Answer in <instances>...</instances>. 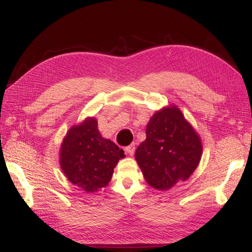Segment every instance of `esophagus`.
Masks as SVG:
<instances>
[{"instance_id": "obj_1", "label": "esophagus", "mask_w": 252, "mask_h": 252, "mask_svg": "<svg viewBox=\"0 0 252 252\" xmlns=\"http://www.w3.org/2000/svg\"><path fill=\"white\" fill-rule=\"evenodd\" d=\"M125 151H126V154H129L130 156H133V155H134V152H135V144H131V145L126 146L125 148Z\"/></svg>"}]
</instances>
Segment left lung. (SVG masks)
<instances>
[{"label": "left lung", "mask_w": 252, "mask_h": 252, "mask_svg": "<svg viewBox=\"0 0 252 252\" xmlns=\"http://www.w3.org/2000/svg\"><path fill=\"white\" fill-rule=\"evenodd\" d=\"M199 136L176 108L156 112L146 127V140L137 147L135 159L144 178L154 189H169L194 172L201 157Z\"/></svg>", "instance_id": "8db88e82"}]
</instances>
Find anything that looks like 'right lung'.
<instances>
[{"instance_id":"obj_1","label":"right lung","mask_w":252,"mask_h":252,"mask_svg":"<svg viewBox=\"0 0 252 252\" xmlns=\"http://www.w3.org/2000/svg\"><path fill=\"white\" fill-rule=\"evenodd\" d=\"M123 157L125 152L101 137L97 121L89 118L67 133L61 148V167L72 184L93 192L108 184Z\"/></svg>"}]
</instances>
